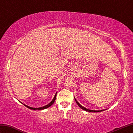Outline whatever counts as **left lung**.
<instances>
[{"label": "left lung", "mask_w": 133, "mask_h": 133, "mask_svg": "<svg viewBox=\"0 0 133 133\" xmlns=\"http://www.w3.org/2000/svg\"><path fill=\"white\" fill-rule=\"evenodd\" d=\"M75 100L76 101V103H77L78 105L79 106L81 107V109H82L83 110H85V111H88V112H100V111H104V110H89V109H87L86 108H85V107H84L83 106H82L81 105V104H80V103H79L77 101V99L75 98Z\"/></svg>", "instance_id": "left-lung-1"}]
</instances>
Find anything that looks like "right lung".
Wrapping results in <instances>:
<instances>
[{"instance_id":"1","label":"right lung","mask_w":133,"mask_h":133,"mask_svg":"<svg viewBox=\"0 0 133 133\" xmlns=\"http://www.w3.org/2000/svg\"><path fill=\"white\" fill-rule=\"evenodd\" d=\"M56 93L55 94V96H54V98H53V99L52 100V101L50 103H49V104H47V105H46V106H43V107H39V108H34V107H30V106H27V105H26V104H23V103H22V104H23L24 105L26 106V107H27V108H29V109H31V110H43V109H47V108H48V107H50L52 105V104L54 103V102H55V99H56Z\"/></svg>"}]
</instances>
